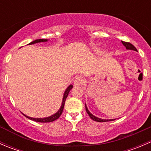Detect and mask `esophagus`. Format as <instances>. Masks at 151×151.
I'll use <instances>...</instances> for the list:
<instances>
[{
    "label": "esophagus",
    "mask_w": 151,
    "mask_h": 151,
    "mask_svg": "<svg viewBox=\"0 0 151 151\" xmlns=\"http://www.w3.org/2000/svg\"><path fill=\"white\" fill-rule=\"evenodd\" d=\"M85 83V80L83 77H78L77 78H75L74 81V85L75 86H82L83 85V83Z\"/></svg>",
    "instance_id": "obj_1"
}]
</instances>
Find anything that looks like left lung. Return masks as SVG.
Wrapping results in <instances>:
<instances>
[{"mask_svg": "<svg viewBox=\"0 0 151 151\" xmlns=\"http://www.w3.org/2000/svg\"><path fill=\"white\" fill-rule=\"evenodd\" d=\"M122 44L123 45V46L126 47V50H134V51L137 52V50L135 48V47L134 45H132V44L129 43V42H122ZM85 109H86L87 113L88 114V115L90 116V118H91L93 121H97V122H106V121H115V119H101V118H98V117H96L95 115H93L92 113L90 112V111L88 110V107H87L86 104H85Z\"/></svg>", "mask_w": 151, "mask_h": 151, "instance_id": "8db88e82", "label": "left lung"}]
</instances>
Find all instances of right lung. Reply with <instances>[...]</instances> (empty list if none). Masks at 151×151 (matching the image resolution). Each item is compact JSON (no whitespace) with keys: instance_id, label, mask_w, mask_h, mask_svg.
<instances>
[{"instance_id":"1","label":"right lung","mask_w":151,"mask_h":151,"mask_svg":"<svg viewBox=\"0 0 151 151\" xmlns=\"http://www.w3.org/2000/svg\"><path fill=\"white\" fill-rule=\"evenodd\" d=\"M48 41V39H36L34 40L33 42H31L30 43H29L28 45H33V44H36V43H40V42H47ZM73 88V85H70L67 87V88L65 91L64 93H63V99H62V103H61V106H60V109H58L57 112H55V114L53 115H50L49 117H46V118H31V117H29L28 115H25L23 114L24 116L26 117L28 119L32 120L33 121H36V122H39V123H49V122H52V121H55L57 120L59 117L60 116V115L62 114L63 110V108H64V104H65V101H66V99L68 95V93H69L70 90Z\"/></svg>"}]
</instances>
